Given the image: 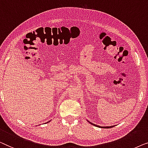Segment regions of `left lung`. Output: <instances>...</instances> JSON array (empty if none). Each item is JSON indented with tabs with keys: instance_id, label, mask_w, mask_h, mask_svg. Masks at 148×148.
<instances>
[{
	"instance_id": "8db88e82",
	"label": "left lung",
	"mask_w": 148,
	"mask_h": 148,
	"mask_svg": "<svg viewBox=\"0 0 148 148\" xmlns=\"http://www.w3.org/2000/svg\"><path fill=\"white\" fill-rule=\"evenodd\" d=\"M88 121V120H87ZM88 122H89L91 124V125H93L94 126H96V127H101V128H107V129H109V128H111V127H113V126H107V127H101V126H99V125H95V124H94V123H91V122H90L89 121H88ZM115 126V125H114Z\"/></svg>"
}]
</instances>
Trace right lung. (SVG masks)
Listing matches in <instances>:
<instances>
[{"instance_id":"1","label":"right lung","mask_w":148,"mask_h":148,"mask_svg":"<svg viewBox=\"0 0 148 148\" xmlns=\"http://www.w3.org/2000/svg\"><path fill=\"white\" fill-rule=\"evenodd\" d=\"M49 121H48V122H49ZM48 122H47V123H48Z\"/></svg>"}]
</instances>
